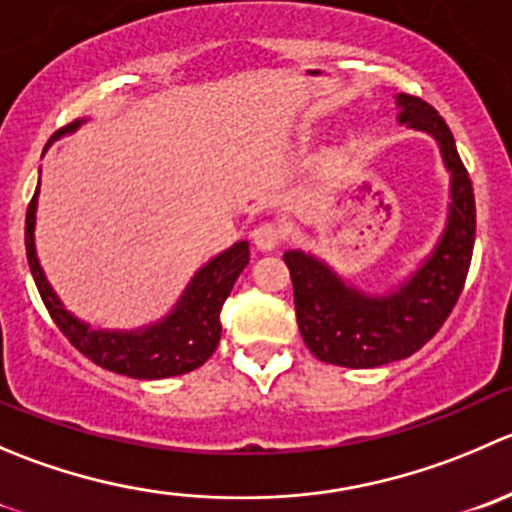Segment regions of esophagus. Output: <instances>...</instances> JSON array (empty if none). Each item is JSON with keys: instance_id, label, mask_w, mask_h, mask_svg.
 Here are the masks:
<instances>
[{"instance_id": "obj_1", "label": "esophagus", "mask_w": 512, "mask_h": 512, "mask_svg": "<svg viewBox=\"0 0 512 512\" xmlns=\"http://www.w3.org/2000/svg\"><path fill=\"white\" fill-rule=\"evenodd\" d=\"M252 240H255V247L260 252H272L282 240V232L277 225H260L255 232H252Z\"/></svg>"}]
</instances>
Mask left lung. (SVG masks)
<instances>
[{"instance_id": "obj_1", "label": "left lung", "mask_w": 512, "mask_h": 512, "mask_svg": "<svg viewBox=\"0 0 512 512\" xmlns=\"http://www.w3.org/2000/svg\"><path fill=\"white\" fill-rule=\"evenodd\" d=\"M398 124L428 135L450 175L448 215L418 267L380 290H362L322 257L287 250L300 335L312 355L340 367H380L418 352L458 302L475 245V197L453 132L428 102L395 94Z\"/></svg>"}]
</instances>
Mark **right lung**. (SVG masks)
Returning <instances> with one entry per match:
<instances>
[{
    "instance_id": "obj_1",
    "label": "right lung",
    "mask_w": 512,
    "mask_h": 512,
    "mask_svg": "<svg viewBox=\"0 0 512 512\" xmlns=\"http://www.w3.org/2000/svg\"><path fill=\"white\" fill-rule=\"evenodd\" d=\"M84 122L87 119H77L69 127L59 130L49 140V145L57 142L59 137L77 132ZM37 205L39 187L34 190L32 202L27 207V227H24L29 270H32L34 285H37L52 320L82 355H87L104 370L135 377V380H162V377L185 375V372L205 365L207 357L220 345L222 305L230 297L240 272L250 262V242H235L220 255L207 260L187 282L180 300L160 320L140 325L135 330H107V327H92L82 317L69 312L62 297L54 292L52 282L47 280V272L37 255V242H34Z\"/></svg>"
}]
</instances>
